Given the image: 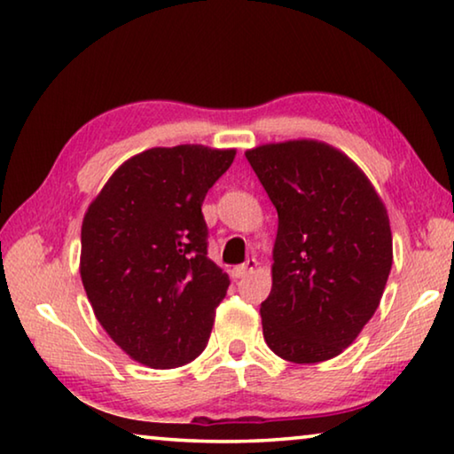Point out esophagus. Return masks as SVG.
Masks as SVG:
<instances>
[{"mask_svg": "<svg viewBox=\"0 0 454 454\" xmlns=\"http://www.w3.org/2000/svg\"><path fill=\"white\" fill-rule=\"evenodd\" d=\"M254 267H256V259H247L245 262H242V265L232 269V277H234V279H242V277L250 273V270H253Z\"/></svg>", "mask_w": 454, "mask_h": 454, "instance_id": "esophagus-1", "label": "esophagus"}]
</instances>
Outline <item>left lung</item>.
Listing matches in <instances>:
<instances>
[{"instance_id": "left-lung-1", "label": "left lung", "mask_w": 454, "mask_h": 454, "mask_svg": "<svg viewBox=\"0 0 454 454\" xmlns=\"http://www.w3.org/2000/svg\"><path fill=\"white\" fill-rule=\"evenodd\" d=\"M247 159L279 215L262 334L286 361H328L381 301L394 261L387 209L361 168L324 142L265 145Z\"/></svg>"}]
</instances>
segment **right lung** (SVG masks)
Segmentation results:
<instances>
[{"mask_svg":"<svg viewBox=\"0 0 454 454\" xmlns=\"http://www.w3.org/2000/svg\"><path fill=\"white\" fill-rule=\"evenodd\" d=\"M236 151L151 148L126 160L87 209L81 281L112 340L153 369L206 348L230 279L207 256L206 193Z\"/></svg>","mask_w":454,"mask_h":454,"instance_id":"obj_1","label":"right lung"}]
</instances>
